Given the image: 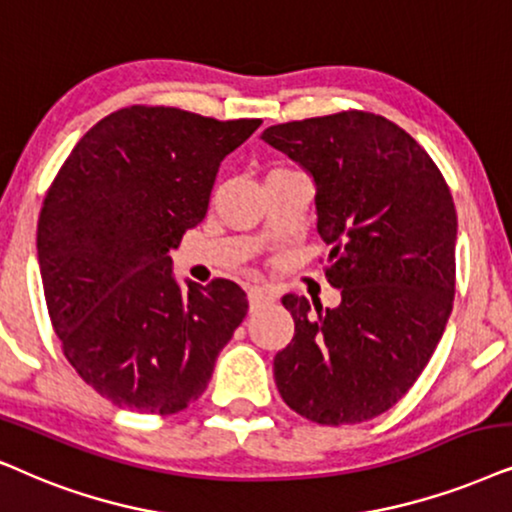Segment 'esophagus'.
Instances as JSON below:
<instances>
[{"instance_id": "34e87169", "label": "esophagus", "mask_w": 512, "mask_h": 512, "mask_svg": "<svg viewBox=\"0 0 512 512\" xmlns=\"http://www.w3.org/2000/svg\"><path fill=\"white\" fill-rule=\"evenodd\" d=\"M272 298H275V294H272V289L270 287H249V305H251V310H256V308H261V305H265V303H270Z\"/></svg>"}]
</instances>
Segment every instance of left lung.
Segmentation results:
<instances>
[{
    "instance_id": "left-lung-1",
    "label": "left lung",
    "mask_w": 512,
    "mask_h": 512,
    "mask_svg": "<svg viewBox=\"0 0 512 512\" xmlns=\"http://www.w3.org/2000/svg\"><path fill=\"white\" fill-rule=\"evenodd\" d=\"M263 141L308 169L324 275L341 305L287 294L294 338L275 381L296 414L353 426L395 407L426 369L456 291V209L426 150L390 119L343 110L268 126Z\"/></svg>"
}]
</instances>
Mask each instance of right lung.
I'll return each instance as SVG.
<instances>
[{"label": "right lung", "mask_w": 512, "mask_h": 512, "mask_svg": "<svg viewBox=\"0 0 512 512\" xmlns=\"http://www.w3.org/2000/svg\"><path fill=\"white\" fill-rule=\"evenodd\" d=\"M258 126L129 105L79 138L46 190L37 254L53 331L115 407L183 411L247 317L240 284L178 287L169 249L202 223L223 157Z\"/></svg>", "instance_id": "add662e5"}]
</instances>
